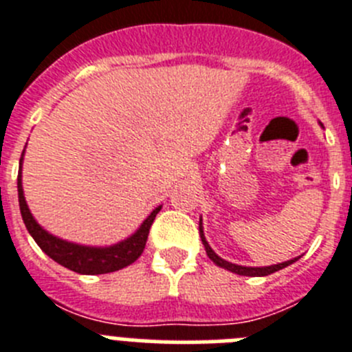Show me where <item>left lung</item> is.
Wrapping results in <instances>:
<instances>
[{
    "mask_svg": "<svg viewBox=\"0 0 352 352\" xmlns=\"http://www.w3.org/2000/svg\"><path fill=\"white\" fill-rule=\"evenodd\" d=\"M321 126H322V123H321ZM199 234H201V241H203L204 248H206L208 257H210V259L213 261L217 266L227 270V272L236 273V275L266 276V275H272V273L278 272V270H284L285 266H289V264H292V263H296V261L300 259V257H294V259H291V261H285V263H278V264H272V266H239V264H232V263H229V261L222 259V257H220L219 254H217V252L210 247V243L206 241V236H204L203 219L199 220Z\"/></svg>",
    "mask_w": 352,
    "mask_h": 352,
    "instance_id": "1",
    "label": "left lung"
}]
</instances>
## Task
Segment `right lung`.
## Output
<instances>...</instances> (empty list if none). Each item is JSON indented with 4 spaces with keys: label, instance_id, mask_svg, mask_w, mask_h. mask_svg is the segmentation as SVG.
Instances as JSON below:
<instances>
[{
    "label": "right lung",
    "instance_id": "obj_1",
    "mask_svg": "<svg viewBox=\"0 0 352 352\" xmlns=\"http://www.w3.org/2000/svg\"><path fill=\"white\" fill-rule=\"evenodd\" d=\"M23 160L24 151L21 155V160H19V208H21V214H23V220L26 223V229L31 234V238L35 239L36 245L52 261H56V263L65 266V268L72 270V272L80 273V275H104V273H113L121 268H126L133 261L139 259V256H141L146 247L149 227H151L162 206L155 208L132 236L121 239V241L114 245H109V247H91V245H79L74 243V241H67V239L58 238V236L45 231L36 222L35 217L31 214L23 188Z\"/></svg>",
    "mask_w": 352,
    "mask_h": 352
}]
</instances>
